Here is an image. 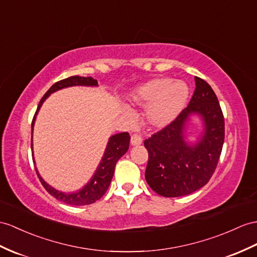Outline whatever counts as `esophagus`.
Wrapping results in <instances>:
<instances>
[{
	"label": "esophagus",
	"mask_w": 257,
	"mask_h": 257,
	"mask_svg": "<svg viewBox=\"0 0 257 257\" xmlns=\"http://www.w3.org/2000/svg\"><path fill=\"white\" fill-rule=\"evenodd\" d=\"M131 143L133 146H139L143 143V137L140 134H133L131 137Z\"/></svg>",
	"instance_id": "obj_1"
}]
</instances>
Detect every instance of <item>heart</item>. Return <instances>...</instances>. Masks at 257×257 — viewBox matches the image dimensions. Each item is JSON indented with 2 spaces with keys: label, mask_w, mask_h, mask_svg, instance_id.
Returning a JSON list of instances; mask_svg holds the SVG:
<instances>
[{
  "label": "heart",
  "mask_w": 257,
  "mask_h": 257,
  "mask_svg": "<svg viewBox=\"0 0 257 257\" xmlns=\"http://www.w3.org/2000/svg\"><path fill=\"white\" fill-rule=\"evenodd\" d=\"M189 87L182 80L169 77L154 78L133 91V103L147 108V121L156 127H164L176 118L185 107ZM131 115V112H125Z\"/></svg>",
  "instance_id": "obj_1"
}]
</instances>
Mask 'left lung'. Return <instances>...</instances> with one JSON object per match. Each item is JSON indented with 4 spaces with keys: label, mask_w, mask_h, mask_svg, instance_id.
I'll list each match as a JSON object with an SVG mask.
<instances>
[{
    "label": "left lung",
    "mask_w": 257,
    "mask_h": 257,
    "mask_svg": "<svg viewBox=\"0 0 257 257\" xmlns=\"http://www.w3.org/2000/svg\"><path fill=\"white\" fill-rule=\"evenodd\" d=\"M196 88L186 108L164 128L145 140L148 185L165 197H179L201 189L214 174L224 141V118L215 91L208 83L195 77ZM202 116L205 132L196 146L184 141V125L188 116Z\"/></svg>",
    "instance_id": "8db88e82"
}]
</instances>
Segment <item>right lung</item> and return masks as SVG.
I'll return each instance as SVG.
<instances>
[{
    "label": "right lung",
    "instance_id": "obj_1",
    "mask_svg": "<svg viewBox=\"0 0 257 257\" xmlns=\"http://www.w3.org/2000/svg\"><path fill=\"white\" fill-rule=\"evenodd\" d=\"M97 85H98L97 79H93L92 77H81V76H71L68 78L56 81L55 84H53L51 87H50V89L45 93V96L41 98L40 102L38 104V108H37V111L34 115L33 122H31V130L34 128L36 115L38 113L42 102L50 96V93L70 86H97ZM31 132H33V131H31ZM130 140H131V136L127 132L115 134L110 137L108 146L105 148L104 155L101 161H100L97 171L92 176L90 182L87 183V185H85L83 189L78 192L63 193V192L56 191L55 189H53V187H51L49 184H47L45 181H43V179L39 176V173L36 169L37 176H38L40 182L43 185V187L46 189V191L49 194H51V195L58 199V201L63 202L68 205H73V206H83V205L92 204L96 201H98V199L101 198L104 195V193L107 192L108 187L111 183L112 177H113L116 162L125 153L127 152ZM31 146H33V144H31Z\"/></svg>",
    "mask_w": 257,
    "mask_h": 257
}]
</instances>
